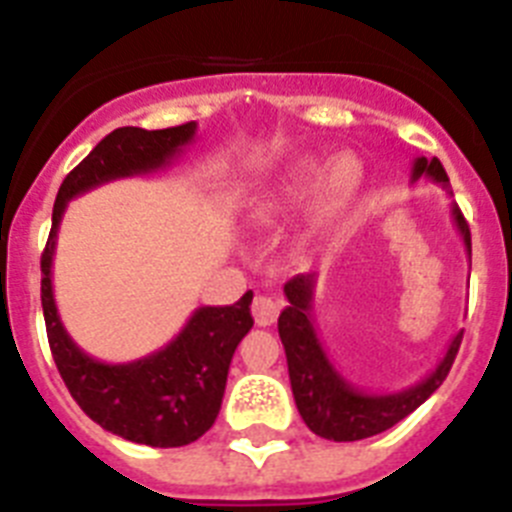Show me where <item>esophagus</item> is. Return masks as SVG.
Listing matches in <instances>:
<instances>
[{
    "instance_id": "34e87169",
    "label": "esophagus",
    "mask_w": 512,
    "mask_h": 512,
    "mask_svg": "<svg viewBox=\"0 0 512 512\" xmlns=\"http://www.w3.org/2000/svg\"><path fill=\"white\" fill-rule=\"evenodd\" d=\"M279 310H282V302L274 300V297H266V295H259L251 305V312H253V320H256V325H271L274 320H277Z\"/></svg>"
}]
</instances>
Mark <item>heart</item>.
Returning <instances> with one entry per match:
<instances>
[{
    "mask_svg": "<svg viewBox=\"0 0 512 512\" xmlns=\"http://www.w3.org/2000/svg\"><path fill=\"white\" fill-rule=\"evenodd\" d=\"M318 171V158L300 156L295 158L282 174L256 197L251 205V220L256 225L277 223L279 217L292 207V202L305 192L307 184ZM361 184V161L351 151L336 153L328 164L320 169L310 197L312 217H323L341 207L343 202L356 192Z\"/></svg>",
    "mask_w": 512,
    "mask_h": 512,
    "instance_id": "obj_1",
    "label": "heart"
}]
</instances>
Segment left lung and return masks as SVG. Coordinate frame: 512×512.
<instances>
[{
	"instance_id": "obj_1",
	"label": "left lung",
	"mask_w": 512,
	"mask_h": 512,
	"mask_svg": "<svg viewBox=\"0 0 512 512\" xmlns=\"http://www.w3.org/2000/svg\"><path fill=\"white\" fill-rule=\"evenodd\" d=\"M420 176H428L443 192L451 194L449 176H446L438 158H415L410 182H418ZM451 217H454L456 230L464 238L469 261H472V233H469L467 220H464L456 202H451ZM315 284H318L315 271L289 279L284 284V295H287L289 305L279 315V338H282L284 354H287L289 382H292L297 410H300L307 428L315 436L328 438V441H361V438L377 436V433L400 423L402 418H408L441 387L451 364H454L464 330H459L451 338L449 348L436 364V369L425 379H420L418 384L400 392H364L338 372L325 354L323 343H320L315 318H312Z\"/></svg>"
}]
</instances>
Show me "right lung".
Here are the masks:
<instances>
[{
	"instance_id": "add662e5",
	"label": "right lung",
	"mask_w": 512,
	"mask_h": 512,
	"mask_svg": "<svg viewBox=\"0 0 512 512\" xmlns=\"http://www.w3.org/2000/svg\"><path fill=\"white\" fill-rule=\"evenodd\" d=\"M194 133L197 122H187L166 130L117 128L99 140L58 189L51 235L40 259L45 330L71 397L104 431L156 449L187 446L212 428L223 405L230 359L253 328V292L233 305L197 307L179 336L143 359L104 364L76 346L63 328L53 297V256L61 217L74 197L115 179L166 169Z\"/></svg>"
}]
</instances>
